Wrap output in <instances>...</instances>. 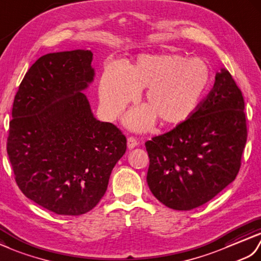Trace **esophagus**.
Returning <instances> with one entry per match:
<instances>
[{
  "mask_svg": "<svg viewBox=\"0 0 261 261\" xmlns=\"http://www.w3.org/2000/svg\"><path fill=\"white\" fill-rule=\"evenodd\" d=\"M137 144H138V142H137V140H136L135 137L130 136V137L127 138V147H128L129 149L136 147V146H137Z\"/></svg>",
  "mask_w": 261,
  "mask_h": 261,
  "instance_id": "1",
  "label": "esophagus"
}]
</instances>
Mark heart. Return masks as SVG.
<instances>
[{"mask_svg": "<svg viewBox=\"0 0 261 261\" xmlns=\"http://www.w3.org/2000/svg\"><path fill=\"white\" fill-rule=\"evenodd\" d=\"M210 79V67L201 58L144 55L134 65L123 69L108 66L103 70L99 82L101 109L108 118L114 119L134 99L137 90L147 88L144 96L147 107L134 109L127 115L128 126L145 129L156 117L163 124H178L198 107Z\"/></svg>", "mask_w": 261, "mask_h": 261, "instance_id": "1", "label": "heart"}]
</instances>
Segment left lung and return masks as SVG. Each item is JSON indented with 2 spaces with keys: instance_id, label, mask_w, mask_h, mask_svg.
Segmentation results:
<instances>
[{
  "instance_id": "8db88e82",
  "label": "left lung",
  "mask_w": 261,
  "mask_h": 261,
  "mask_svg": "<svg viewBox=\"0 0 261 261\" xmlns=\"http://www.w3.org/2000/svg\"><path fill=\"white\" fill-rule=\"evenodd\" d=\"M245 100L227 69L188 119L145 143L147 184L173 210L195 209L234 181L247 142Z\"/></svg>"
}]
</instances>
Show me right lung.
Returning <instances> with one entry per match:
<instances>
[{
  "label": "right lung",
  "instance_id": "right-lung-1",
  "mask_svg": "<svg viewBox=\"0 0 261 261\" xmlns=\"http://www.w3.org/2000/svg\"><path fill=\"white\" fill-rule=\"evenodd\" d=\"M90 50L40 57L14 97L7 150L27 198L61 216L98 204L126 152L117 126L97 120L82 90L94 79Z\"/></svg>",
  "mask_w": 261,
  "mask_h": 261
}]
</instances>
